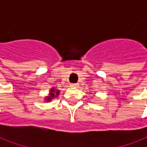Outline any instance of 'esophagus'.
<instances>
[{
    "label": "esophagus",
    "mask_w": 147,
    "mask_h": 147,
    "mask_svg": "<svg viewBox=\"0 0 147 147\" xmlns=\"http://www.w3.org/2000/svg\"><path fill=\"white\" fill-rule=\"evenodd\" d=\"M78 85V83H70V87L72 88H76Z\"/></svg>",
    "instance_id": "esophagus-1"
}]
</instances>
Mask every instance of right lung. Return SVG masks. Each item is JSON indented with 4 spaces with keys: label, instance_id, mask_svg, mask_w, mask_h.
Wrapping results in <instances>:
<instances>
[{
    "label": "right lung",
    "instance_id": "right-lung-1",
    "mask_svg": "<svg viewBox=\"0 0 147 147\" xmlns=\"http://www.w3.org/2000/svg\"><path fill=\"white\" fill-rule=\"evenodd\" d=\"M59 94V90H55V88H51L50 90V93H49V96L47 97H46L45 100L48 102L50 100H51L53 98H55L58 96V95Z\"/></svg>",
    "mask_w": 147,
    "mask_h": 147
}]
</instances>
